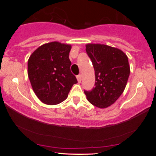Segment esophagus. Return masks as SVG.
<instances>
[{
    "label": "esophagus",
    "instance_id": "34e87169",
    "mask_svg": "<svg viewBox=\"0 0 156 156\" xmlns=\"http://www.w3.org/2000/svg\"><path fill=\"white\" fill-rule=\"evenodd\" d=\"M77 80H78V83H80V82H81V76H80V75L77 76Z\"/></svg>",
    "mask_w": 156,
    "mask_h": 156
}]
</instances>
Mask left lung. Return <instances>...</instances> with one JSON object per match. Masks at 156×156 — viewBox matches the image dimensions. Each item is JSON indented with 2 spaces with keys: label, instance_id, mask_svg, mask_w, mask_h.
Masks as SVG:
<instances>
[{
  "label": "left lung",
  "instance_id": "obj_1",
  "mask_svg": "<svg viewBox=\"0 0 156 156\" xmlns=\"http://www.w3.org/2000/svg\"><path fill=\"white\" fill-rule=\"evenodd\" d=\"M86 51L94 69L95 87L84 93L93 105L107 108L115 103L126 87L130 75L128 56L106 44H87Z\"/></svg>",
  "mask_w": 156,
  "mask_h": 156
}]
</instances>
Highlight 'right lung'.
Instances as JSON below:
<instances>
[{
  "mask_svg": "<svg viewBox=\"0 0 156 156\" xmlns=\"http://www.w3.org/2000/svg\"><path fill=\"white\" fill-rule=\"evenodd\" d=\"M70 44L52 42L37 48L28 61V76L32 89L43 103L56 105L67 99L78 83L71 73Z\"/></svg>",
  "mask_w": 156,
  "mask_h": 156,
  "instance_id": "obj_1",
  "label": "right lung"
}]
</instances>
